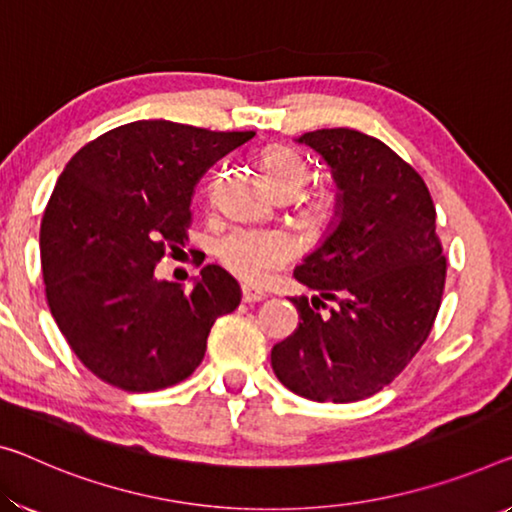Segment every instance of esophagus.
I'll return each mask as SVG.
<instances>
[{
  "label": "esophagus",
  "mask_w": 512,
  "mask_h": 512,
  "mask_svg": "<svg viewBox=\"0 0 512 512\" xmlns=\"http://www.w3.org/2000/svg\"><path fill=\"white\" fill-rule=\"evenodd\" d=\"M265 293L258 288H251V286H242V302L245 304H256V302H263L265 300Z\"/></svg>",
  "instance_id": "esophagus-1"
}]
</instances>
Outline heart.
<instances>
[{
	"mask_svg": "<svg viewBox=\"0 0 512 512\" xmlns=\"http://www.w3.org/2000/svg\"><path fill=\"white\" fill-rule=\"evenodd\" d=\"M261 169L272 192H300L309 180V167L304 157L286 146H270L261 155ZM329 208L327 196H316L313 210L325 212ZM217 256L231 272L247 281L270 279L293 256V242L283 233L235 229L217 242Z\"/></svg>",
	"mask_w": 512,
	"mask_h": 512,
	"instance_id": "b5f03b06",
	"label": "heart"
}]
</instances>
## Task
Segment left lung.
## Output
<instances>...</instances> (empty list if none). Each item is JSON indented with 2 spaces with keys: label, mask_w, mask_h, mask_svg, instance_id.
Masks as SVG:
<instances>
[{
  "label": "left lung",
  "mask_w": 512,
  "mask_h": 512,
  "mask_svg": "<svg viewBox=\"0 0 512 512\" xmlns=\"http://www.w3.org/2000/svg\"><path fill=\"white\" fill-rule=\"evenodd\" d=\"M336 183L334 219L295 279L321 297L290 300L300 327L272 348V368L297 396L368 398L410 364L442 304L446 258L423 178L380 139L350 128L306 132ZM323 308H324V303Z\"/></svg>",
  "instance_id": "8db88e82"
}]
</instances>
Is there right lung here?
<instances>
[{
	"label": "right lung",
	"instance_id": "obj_1",
	"mask_svg": "<svg viewBox=\"0 0 512 512\" xmlns=\"http://www.w3.org/2000/svg\"><path fill=\"white\" fill-rule=\"evenodd\" d=\"M254 137L174 121H135L80 148L41 222V267L52 318L100 380L125 391L167 389L206 355L210 327L240 304L224 267L192 290L155 277L190 226L194 185Z\"/></svg>",
	"mask_w": 512,
	"mask_h": 512
}]
</instances>
